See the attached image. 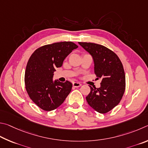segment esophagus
<instances>
[{"label": "esophagus", "instance_id": "obj_1", "mask_svg": "<svg viewBox=\"0 0 148 148\" xmlns=\"http://www.w3.org/2000/svg\"><path fill=\"white\" fill-rule=\"evenodd\" d=\"M73 86L74 87H80L81 86V84L80 82H75L73 83Z\"/></svg>", "mask_w": 148, "mask_h": 148}]
</instances>
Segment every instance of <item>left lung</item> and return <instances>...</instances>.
Listing matches in <instances>:
<instances>
[{
  "mask_svg": "<svg viewBox=\"0 0 148 148\" xmlns=\"http://www.w3.org/2000/svg\"><path fill=\"white\" fill-rule=\"evenodd\" d=\"M79 43L92 56L95 75L97 79H101L99 88L90 86L87 102L97 112L107 113L119 104L125 92L123 64L117 54L105 46L94 43Z\"/></svg>",
  "mask_w": 148,
  "mask_h": 148,
  "instance_id": "left-lung-1",
  "label": "left lung"
}]
</instances>
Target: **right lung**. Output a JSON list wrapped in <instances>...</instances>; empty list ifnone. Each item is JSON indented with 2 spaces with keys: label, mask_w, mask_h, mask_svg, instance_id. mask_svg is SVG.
<instances>
[{
  "label": "right lung",
  "mask_w": 148,
  "mask_h": 148,
  "mask_svg": "<svg viewBox=\"0 0 148 148\" xmlns=\"http://www.w3.org/2000/svg\"><path fill=\"white\" fill-rule=\"evenodd\" d=\"M77 47L71 41L57 42L40 47L30 56L25 70V88L28 96L41 109H56L71 92V82L58 80L54 82L53 77L56 67H61L66 57Z\"/></svg>",
  "instance_id": "obj_1"
}]
</instances>
